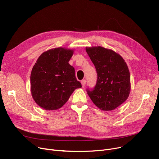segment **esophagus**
Segmentation results:
<instances>
[{"label": "esophagus", "mask_w": 159, "mask_h": 159, "mask_svg": "<svg viewBox=\"0 0 159 159\" xmlns=\"http://www.w3.org/2000/svg\"><path fill=\"white\" fill-rule=\"evenodd\" d=\"M86 80H81V84H82V87L84 88L86 85Z\"/></svg>", "instance_id": "obj_1"}]
</instances>
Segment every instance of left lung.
Masks as SVG:
<instances>
[{
	"mask_svg": "<svg viewBox=\"0 0 159 159\" xmlns=\"http://www.w3.org/2000/svg\"><path fill=\"white\" fill-rule=\"evenodd\" d=\"M86 51L93 63L97 80L88 95L100 110L111 111L128 99L130 90V74L123 58L117 53L101 46L86 47Z\"/></svg>",
	"mask_w": 159,
	"mask_h": 159,
	"instance_id": "1",
	"label": "left lung"
}]
</instances>
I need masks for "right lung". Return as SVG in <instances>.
<instances>
[{
    "label": "right lung",
    "instance_id": "obj_1",
    "mask_svg": "<svg viewBox=\"0 0 159 159\" xmlns=\"http://www.w3.org/2000/svg\"><path fill=\"white\" fill-rule=\"evenodd\" d=\"M73 49L55 48L42 53L33 66L31 92L35 102L46 110H56L68 101L75 89L82 85L68 62Z\"/></svg>",
    "mask_w": 159,
    "mask_h": 159
}]
</instances>
